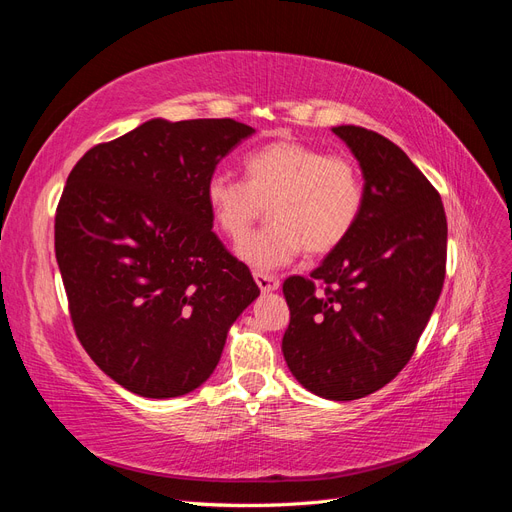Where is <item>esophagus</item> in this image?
Returning a JSON list of instances; mask_svg holds the SVG:
<instances>
[{
	"label": "esophagus",
	"instance_id": "esophagus-1",
	"mask_svg": "<svg viewBox=\"0 0 512 512\" xmlns=\"http://www.w3.org/2000/svg\"><path fill=\"white\" fill-rule=\"evenodd\" d=\"M254 280H256V284H258V288H260L262 292H273V290L280 288V280H277L275 275H269V273L256 271V273H254Z\"/></svg>",
	"mask_w": 512,
	"mask_h": 512
}]
</instances>
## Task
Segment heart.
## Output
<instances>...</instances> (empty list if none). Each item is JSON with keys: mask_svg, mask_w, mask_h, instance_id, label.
<instances>
[{"mask_svg": "<svg viewBox=\"0 0 512 512\" xmlns=\"http://www.w3.org/2000/svg\"><path fill=\"white\" fill-rule=\"evenodd\" d=\"M245 181L218 173L207 181L205 200L213 224L230 241H243L269 203V224L239 247L254 269L288 265L303 250L327 256L342 245L365 205L359 166L346 156L294 138H277L243 160Z\"/></svg>", "mask_w": 512, "mask_h": 512, "instance_id": "obj_1", "label": "heart"}]
</instances>
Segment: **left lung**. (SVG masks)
<instances>
[{"mask_svg": "<svg viewBox=\"0 0 512 512\" xmlns=\"http://www.w3.org/2000/svg\"><path fill=\"white\" fill-rule=\"evenodd\" d=\"M333 132L361 164L365 205L318 269L284 282L282 352L307 391L352 401L389 384L414 354L442 292L448 228L438 190L395 143L359 126Z\"/></svg>", "mask_w": 512, "mask_h": 512, "instance_id": "8db88e82", "label": "left lung"}]
</instances>
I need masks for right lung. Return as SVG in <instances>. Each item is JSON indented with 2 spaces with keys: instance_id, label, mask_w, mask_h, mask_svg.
Returning <instances> with one entry per match:
<instances>
[{
  "instance_id": "right-lung-1",
  "label": "right lung",
  "mask_w": 512,
  "mask_h": 512,
  "mask_svg": "<svg viewBox=\"0 0 512 512\" xmlns=\"http://www.w3.org/2000/svg\"><path fill=\"white\" fill-rule=\"evenodd\" d=\"M254 128L235 119H151L91 147L55 213V256L76 337L141 397L198 389L230 324L258 294L211 230L215 166Z\"/></svg>"
}]
</instances>
